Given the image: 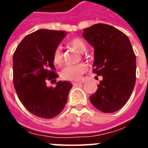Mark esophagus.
Wrapping results in <instances>:
<instances>
[{
	"mask_svg": "<svg viewBox=\"0 0 148 148\" xmlns=\"http://www.w3.org/2000/svg\"><path fill=\"white\" fill-rule=\"evenodd\" d=\"M83 83V82H73V86H80V85H82V84Z\"/></svg>",
	"mask_w": 148,
	"mask_h": 148,
	"instance_id": "34e87169",
	"label": "esophagus"
}]
</instances>
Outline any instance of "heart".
I'll use <instances>...</instances> for the list:
<instances>
[{"mask_svg": "<svg viewBox=\"0 0 148 148\" xmlns=\"http://www.w3.org/2000/svg\"><path fill=\"white\" fill-rule=\"evenodd\" d=\"M68 45L77 51L83 53L86 51V45L83 40L80 38H73L68 42ZM63 60V55L61 47H57L53 53V62L56 65H60ZM87 71L86 65L79 63L76 65H69L61 72L62 77L65 80L77 81L80 80L84 73Z\"/></svg>", "mask_w": 148, "mask_h": 148, "instance_id": "obj_1", "label": "heart"}]
</instances>
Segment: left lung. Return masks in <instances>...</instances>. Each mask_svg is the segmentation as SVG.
I'll use <instances>...</instances> for the list:
<instances>
[{
	"label": "left lung",
	"mask_w": 148,
	"mask_h": 148,
	"mask_svg": "<svg viewBox=\"0 0 148 148\" xmlns=\"http://www.w3.org/2000/svg\"><path fill=\"white\" fill-rule=\"evenodd\" d=\"M82 36L94 48L93 72L103 79L90 97L103 112H114L127 103L136 83V55L128 37L111 25L97 24Z\"/></svg>",
	"instance_id": "obj_1"
}]
</instances>
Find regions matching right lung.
I'll list each match as a JSON object with an SVG mask.
<instances>
[{
	"instance_id": "obj_1",
	"label": "right lung",
	"mask_w": 148,
	"mask_h": 148,
	"mask_svg": "<svg viewBox=\"0 0 148 148\" xmlns=\"http://www.w3.org/2000/svg\"><path fill=\"white\" fill-rule=\"evenodd\" d=\"M66 36V31L39 29L27 35L16 49L13 58V83L18 97L32 114L46 119L56 116L64 109L72 88L67 81L47 86L46 79H55L53 53Z\"/></svg>"
}]
</instances>
